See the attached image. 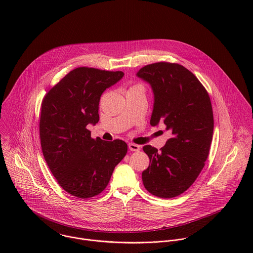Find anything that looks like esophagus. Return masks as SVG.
<instances>
[{
  "label": "esophagus",
  "instance_id": "esophagus-1",
  "mask_svg": "<svg viewBox=\"0 0 253 253\" xmlns=\"http://www.w3.org/2000/svg\"><path fill=\"white\" fill-rule=\"evenodd\" d=\"M128 148H129L130 151H139L140 150V146L134 144V143H129L128 144Z\"/></svg>",
  "mask_w": 253,
  "mask_h": 253
}]
</instances>
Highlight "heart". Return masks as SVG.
<instances>
[{"label":"heart","instance_id":"obj_1","mask_svg":"<svg viewBox=\"0 0 253 253\" xmlns=\"http://www.w3.org/2000/svg\"><path fill=\"white\" fill-rule=\"evenodd\" d=\"M136 86H140V85H134V86H132V87H136Z\"/></svg>","mask_w":253,"mask_h":253}]
</instances>
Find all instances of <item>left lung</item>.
<instances>
[{
    "label": "left lung",
    "instance_id": "8db88e82",
    "mask_svg": "<svg viewBox=\"0 0 253 253\" xmlns=\"http://www.w3.org/2000/svg\"><path fill=\"white\" fill-rule=\"evenodd\" d=\"M137 76L151 84L155 95L151 126L165 125L171 133L160 151L143 147L150 165L142 181L152 195L171 199L189 189L205 167L214 126L211 101L198 78L180 64H149Z\"/></svg>",
    "mask_w": 253,
    "mask_h": 253
}]
</instances>
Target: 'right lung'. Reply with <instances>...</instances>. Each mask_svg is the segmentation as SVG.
Listing matches in <instances>:
<instances>
[{"label":"right lung","mask_w":253,"mask_h":253,"mask_svg":"<svg viewBox=\"0 0 253 253\" xmlns=\"http://www.w3.org/2000/svg\"><path fill=\"white\" fill-rule=\"evenodd\" d=\"M124 77L122 71L79 67L47 90L40 114L43 158L58 184L70 195L89 199L108 185L127 145L93 139L86 128L99 121L100 96Z\"/></svg>","instance_id":"obj_1"}]
</instances>
